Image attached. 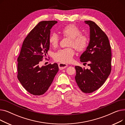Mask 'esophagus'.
Wrapping results in <instances>:
<instances>
[{
    "label": "esophagus",
    "mask_w": 125,
    "mask_h": 125,
    "mask_svg": "<svg viewBox=\"0 0 125 125\" xmlns=\"http://www.w3.org/2000/svg\"><path fill=\"white\" fill-rule=\"evenodd\" d=\"M59 68L60 70H62L65 68H66L67 67V64H64V63H59L58 64Z\"/></svg>",
    "instance_id": "1"
}]
</instances>
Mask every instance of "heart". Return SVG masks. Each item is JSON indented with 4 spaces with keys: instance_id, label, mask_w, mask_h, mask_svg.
<instances>
[{
    "instance_id": "heart-1",
    "label": "heart",
    "mask_w": 125,
    "mask_h": 125,
    "mask_svg": "<svg viewBox=\"0 0 125 125\" xmlns=\"http://www.w3.org/2000/svg\"><path fill=\"white\" fill-rule=\"evenodd\" d=\"M61 33L64 36L70 38L68 45L73 47L76 51L83 52L87 47L88 37L86 35L81 34V30L76 26L73 24L68 25L62 29ZM49 42L52 47H57L59 42L58 35L55 33L51 34ZM74 54V50L72 47L60 49L54 54V59L56 61L61 63H67L72 61Z\"/></svg>"
}]
</instances>
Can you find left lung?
I'll return each mask as SVG.
<instances>
[{
	"instance_id": "obj_1",
	"label": "left lung",
	"mask_w": 125,
	"mask_h": 125,
	"mask_svg": "<svg viewBox=\"0 0 125 125\" xmlns=\"http://www.w3.org/2000/svg\"><path fill=\"white\" fill-rule=\"evenodd\" d=\"M90 26L89 45L80 57L81 62L86 63L89 69L75 66V81L84 93H90L100 88L109 75L111 70V51L106 34L95 22L85 21Z\"/></svg>"
}]
</instances>
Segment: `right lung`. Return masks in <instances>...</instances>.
Here are the masks:
<instances>
[{
  "mask_svg": "<svg viewBox=\"0 0 125 125\" xmlns=\"http://www.w3.org/2000/svg\"><path fill=\"white\" fill-rule=\"evenodd\" d=\"M56 23V21L39 22L25 38L17 59L18 80L33 95L44 94L59 70L57 63L39 67L50 48V30Z\"/></svg>",
  "mask_w": 125,
  "mask_h": 125,
  "instance_id": "1",
  "label": "right lung"
}]
</instances>
